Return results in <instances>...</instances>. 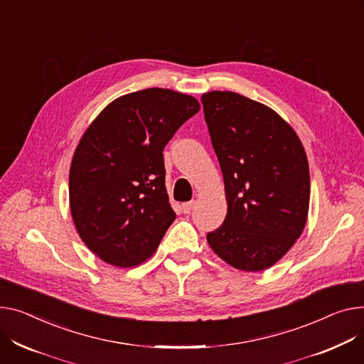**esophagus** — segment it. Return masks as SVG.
<instances>
[{"label":"esophagus","instance_id":"1","mask_svg":"<svg viewBox=\"0 0 364 364\" xmlns=\"http://www.w3.org/2000/svg\"><path fill=\"white\" fill-rule=\"evenodd\" d=\"M195 205H196V202H195V200L186 202V203H183L181 209H183V212H184V213H190L193 209H195Z\"/></svg>","mask_w":364,"mask_h":364}]
</instances>
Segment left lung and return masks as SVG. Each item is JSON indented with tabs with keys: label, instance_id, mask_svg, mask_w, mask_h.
Instances as JSON below:
<instances>
[{
	"label": "left lung",
	"instance_id": "obj_1",
	"mask_svg": "<svg viewBox=\"0 0 364 364\" xmlns=\"http://www.w3.org/2000/svg\"><path fill=\"white\" fill-rule=\"evenodd\" d=\"M200 101L228 205L208 243L234 268L263 271L291 249L306 225L310 174L304 148L275 111L243 95L213 90Z\"/></svg>",
	"mask_w": 364,
	"mask_h": 364
}]
</instances>
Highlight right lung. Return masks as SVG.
<instances>
[{"instance_id": "1", "label": "right lung", "mask_w": 364, "mask_h": 364, "mask_svg": "<svg viewBox=\"0 0 364 364\" xmlns=\"http://www.w3.org/2000/svg\"><path fill=\"white\" fill-rule=\"evenodd\" d=\"M199 109L193 96L143 89L111 102L83 134L70 168V209L83 243L107 263L144 262L174 223L162 152Z\"/></svg>"}]
</instances>
